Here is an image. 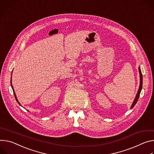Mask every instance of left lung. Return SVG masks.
<instances>
[{
    "instance_id": "1",
    "label": "left lung",
    "mask_w": 154,
    "mask_h": 154,
    "mask_svg": "<svg viewBox=\"0 0 154 154\" xmlns=\"http://www.w3.org/2000/svg\"><path fill=\"white\" fill-rule=\"evenodd\" d=\"M139 77H140V84H139V89H138V91H137V93L136 94V96L135 97V99L131 106V109H132L134 106L135 104H136L138 99H139V95H140V93H141V90H142V87H143V75H142V73H141V69H140V67H139Z\"/></svg>"
}]
</instances>
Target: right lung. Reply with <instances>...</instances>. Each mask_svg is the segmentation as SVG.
Instances as JSON below:
<instances>
[{
  "label": "right lung",
  "instance_id": "1",
  "mask_svg": "<svg viewBox=\"0 0 154 154\" xmlns=\"http://www.w3.org/2000/svg\"><path fill=\"white\" fill-rule=\"evenodd\" d=\"M11 88H12V89H13V93H14V96H15V99H16V100H17V101L18 102V103L21 106V104H20V103L18 102V99H17V96H16V94H15V91H14V90H13V86H12V84H11Z\"/></svg>",
  "mask_w": 154,
  "mask_h": 154
}]
</instances>
